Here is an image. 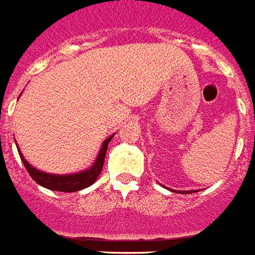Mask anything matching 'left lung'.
Returning a JSON list of instances; mask_svg holds the SVG:
<instances>
[{"label": "left lung", "mask_w": 255, "mask_h": 255, "mask_svg": "<svg viewBox=\"0 0 255 255\" xmlns=\"http://www.w3.org/2000/svg\"><path fill=\"white\" fill-rule=\"evenodd\" d=\"M180 194H181V192H180ZM182 194H184V192H182ZM185 194H189V191H188V192H187V191H185Z\"/></svg>", "instance_id": "8db88e82"}]
</instances>
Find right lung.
Masks as SVG:
<instances>
[{
  "mask_svg": "<svg viewBox=\"0 0 255 255\" xmlns=\"http://www.w3.org/2000/svg\"><path fill=\"white\" fill-rule=\"evenodd\" d=\"M113 136L108 137L106 141L103 142V147L100 149V153L97 155L95 165L90 169L82 173H77V174H68V176H55V174H48L44 171L37 170L35 167H32L27 163V160L23 158L20 153V158L23 160V165L28 171V174L31 176L34 181L42 185L45 188L52 189V191H61V192H75L79 189L88 188L93 182L97 180V177L100 174V171L104 165V158H106V152H107L108 142L111 141ZM19 151V149H17Z\"/></svg>",
  "mask_w": 255,
  "mask_h": 255,
  "instance_id": "1",
  "label": "right lung"
}]
</instances>
